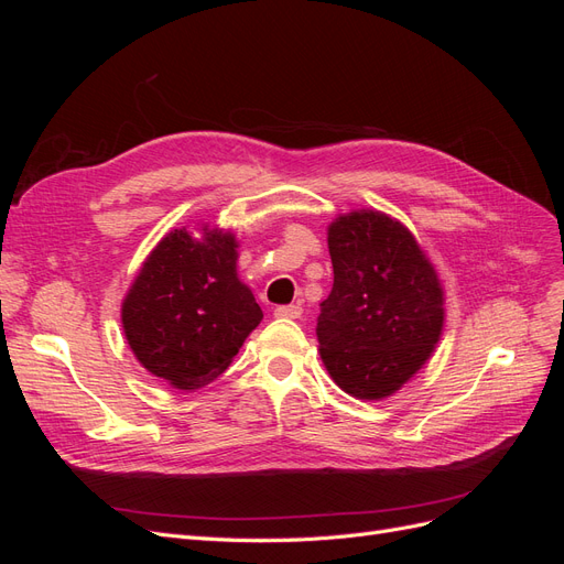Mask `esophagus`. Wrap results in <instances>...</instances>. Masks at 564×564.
<instances>
[{
    "label": "esophagus",
    "mask_w": 564,
    "mask_h": 564,
    "mask_svg": "<svg viewBox=\"0 0 564 564\" xmlns=\"http://www.w3.org/2000/svg\"><path fill=\"white\" fill-rule=\"evenodd\" d=\"M301 313V305H278L275 308V317L280 319H299Z\"/></svg>",
    "instance_id": "34e87169"
}]
</instances>
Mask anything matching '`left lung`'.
Masks as SVG:
<instances>
[{
    "mask_svg": "<svg viewBox=\"0 0 564 564\" xmlns=\"http://www.w3.org/2000/svg\"><path fill=\"white\" fill-rule=\"evenodd\" d=\"M334 286L317 317L319 357L357 400H383L431 360L445 327L437 270L398 218L377 209L327 228Z\"/></svg>",
    "mask_w": 564,
    "mask_h": 564,
    "instance_id": "1",
    "label": "left lung"
}]
</instances>
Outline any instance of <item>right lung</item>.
Segmentation results:
<instances>
[{
  "label": "right lung",
  "instance_id": "1",
  "mask_svg": "<svg viewBox=\"0 0 564 564\" xmlns=\"http://www.w3.org/2000/svg\"><path fill=\"white\" fill-rule=\"evenodd\" d=\"M237 237L202 224L169 230L122 301L131 352L178 390L209 386L263 319L251 289L237 278Z\"/></svg>",
  "mask_w": 564,
  "mask_h": 564
}]
</instances>
